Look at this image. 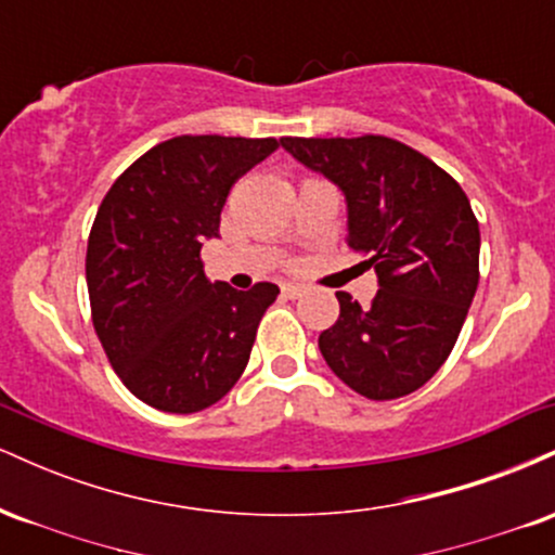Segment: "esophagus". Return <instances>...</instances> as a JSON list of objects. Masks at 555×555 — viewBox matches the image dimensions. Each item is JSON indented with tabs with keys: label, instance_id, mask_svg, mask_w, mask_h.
<instances>
[{
	"label": "esophagus",
	"instance_id": "1",
	"mask_svg": "<svg viewBox=\"0 0 555 555\" xmlns=\"http://www.w3.org/2000/svg\"><path fill=\"white\" fill-rule=\"evenodd\" d=\"M302 292H305L302 284H284L282 286V295L289 297V299H297L299 295H302Z\"/></svg>",
	"mask_w": 555,
	"mask_h": 555
}]
</instances>
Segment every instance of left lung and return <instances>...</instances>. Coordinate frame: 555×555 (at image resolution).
Listing matches in <instances>:
<instances>
[{"label":"left lung","instance_id":"8db88e82","mask_svg":"<svg viewBox=\"0 0 555 555\" xmlns=\"http://www.w3.org/2000/svg\"><path fill=\"white\" fill-rule=\"evenodd\" d=\"M347 201V245L375 269L371 308L336 292L339 321L318 336L328 367L362 397L425 386L454 349L480 279V227L460 182L384 135L282 138Z\"/></svg>","mask_w":555,"mask_h":555}]
</instances>
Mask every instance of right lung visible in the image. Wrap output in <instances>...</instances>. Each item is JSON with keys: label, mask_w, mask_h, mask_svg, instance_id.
<instances>
[{"label": "right lung", "mask_w": 555, "mask_h": 555, "mask_svg": "<svg viewBox=\"0 0 555 555\" xmlns=\"http://www.w3.org/2000/svg\"><path fill=\"white\" fill-rule=\"evenodd\" d=\"M276 138L180 135L145 151L101 201L86 253L93 328L122 384L171 415L211 406L240 380L279 286L208 282L201 247Z\"/></svg>", "instance_id": "obj_1"}]
</instances>
